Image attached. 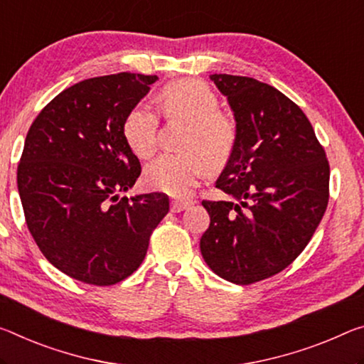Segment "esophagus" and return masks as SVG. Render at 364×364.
<instances>
[{
    "label": "esophagus",
    "instance_id": "34e87169",
    "mask_svg": "<svg viewBox=\"0 0 364 364\" xmlns=\"http://www.w3.org/2000/svg\"><path fill=\"white\" fill-rule=\"evenodd\" d=\"M189 205H191V203H188V200H171L170 210L171 212H181L184 209H188Z\"/></svg>",
    "mask_w": 364,
    "mask_h": 364
}]
</instances>
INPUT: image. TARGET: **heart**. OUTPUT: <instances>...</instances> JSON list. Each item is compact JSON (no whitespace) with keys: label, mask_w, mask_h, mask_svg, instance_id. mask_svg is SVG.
I'll use <instances>...</instances> for the list:
<instances>
[{"label":"heart","mask_w":364,"mask_h":364,"mask_svg":"<svg viewBox=\"0 0 364 364\" xmlns=\"http://www.w3.org/2000/svg\"><path fill=\"white\" fill-rule=\"evenodd\" d=\"M160 112L168 119L188 121L180 154L164 155L144 173L149 189L186 198L205 175H218L232 160L238 131L222 113L218 97L203 79L184 77L159 90ZM123 139L141 160L154 157L159 147V117L151 108L136 107L123 121Z\"/></svg>","instance_id":"1"}]
</instances>
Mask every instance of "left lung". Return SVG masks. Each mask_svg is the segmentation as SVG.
I'll return each instance as SVG.
<instances>
[{
  "mask_svg": "<svg viewBox=\"0 0 364 364\" xmlns=\"http://www.w3.org/2000/svg\"><path fill=\"white\" fill-rule=\"evenodd\" d=\"M227 95L238 141L215 188L232 200H203L207 265L250 285L288 267L313 238L328 203V160L306 114L269 84L212 74Z\"/></svg>",
  "mask_w": 364,
  "mask_h": 364,
  "instance_id": "left-lung-1",
  "label": "left lung"
}]
</instances>
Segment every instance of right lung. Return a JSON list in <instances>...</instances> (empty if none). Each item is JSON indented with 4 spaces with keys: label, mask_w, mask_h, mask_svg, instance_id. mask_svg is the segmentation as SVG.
I'll list each match as a JSON object with an SVG mask.
<instances>
[{
    "label": "right lung",
    "mask_w": 364,
    "mask_h": 364,
    "mask_svg": "<svg viewBox=\"0 0 364 364\" xmlns=\"http://www.w3.org/2000/svg\"><path fill=\"white\" fill-rule=\"evenodd\" d=\"M155 80L134 73L85 79L58 94L27 132L17 165L27 228L58 270L84 284L129 277L168 213L166 194L118 196L141 175L123 121Z\"/></svg>",
    "instance_id": "1"
}]
</instances>
